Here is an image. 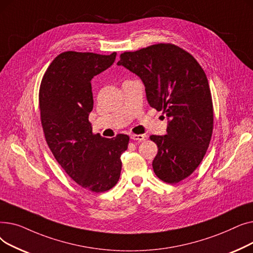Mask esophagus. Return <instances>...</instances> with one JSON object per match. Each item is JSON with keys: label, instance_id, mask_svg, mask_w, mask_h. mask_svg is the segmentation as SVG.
Returning a JSON list of instances; mask_svg holds the SVG:
<instances>
[{"label": "esophagus", "instance_id": "esophagus-1", "mask_svg": "<svg viewBox=\"0 0 253 253\" xmlns=\"http://www.w3.org/2000/svg\"><path fill=\"white\" fill-rule=\"evenodd\" d=\"M130 138L132 140H139V141H141V140L145 139V136L143 134H131Z\"/></svg>", "mask_w": 253, "mask_h": 253}]
</instances>
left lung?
<instances>
[{"instance_id": "8db88e82", "label": "left lung", "mask_w": 253, "mask_h": 253, "mask_svg": "<svg viewBox=\"0 0 253 253\" xmlns=\"http://www.w3.org/2000/svg\"><path fill=\"white\" fill-rule=\"evenodd\" d=\"M118 64L141 79L150 105L170 119L166 135L150 136L158 145L155 174L167 183L189 177L202 162L213 130V104L201 65L170 43L124 52Z\"/></svg>"}]
</instances>
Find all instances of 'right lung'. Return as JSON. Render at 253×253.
<instances>
[{
  "label": "right lung",
  "mask_w": 253,
  "mask_h": 253,
  "mask_svg": "<svg viewBox=\"0 0 253 253\" xmlns=\"http://www.w3.org/2000/svg\"><path fill=\"white\" fill-rule=\"evenodd\" d=\"M116 52L101 55L66 51L45 72L39 91L41 123L48 147L58 164L83 189L111 190L121 174V155L129 136L104 138L92 132V78L114 63Z\"/></svg>",
  "instance_id": "obj_1"
}]
</instances>
